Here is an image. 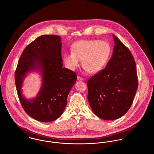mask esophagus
I'll return each mask as SVG.
<instances>
[{"label": "esophagus", "instance_id": "1", "mask_svg": "<svg viewBox=\"0 0 154 154\" xmlns=\"http://www.w3.org/2000/svg\"><path fill=\"white\" fill-rule=\"evenodd\" d=\"M77 79H78V81H83V80H84V78H83L82 77L80 76H78V77H77Z\"/></svg>", "mask_w": 154, "mask_h": 154}]
</instances>
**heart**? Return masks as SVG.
<instances>
[{"label":"heart","instance_id":"b5f03b06","mask_svg":"<svg viewBox=\"0 0 154 154\" xmlns=\"http://www.w3.org/2000/svg\"><path fill=\"white\" fill-rule=\"evenodd\" d=\"M71 52L63 56L67 68L75 70L82 63L84 69L90 73H97L108 63L112 53L111 46L106 41L88 40L78 41L72 45Z\"/></svg>","mask_w":154,"mask_h":154}]
</instances>
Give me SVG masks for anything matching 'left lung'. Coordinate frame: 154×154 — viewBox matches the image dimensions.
<instances>
[{
  "label": "left lung",
  "mask_w": 154,
  "mask_h": 154,
  "mask_svg": "<svg viewBox=\"0 0 154 154\" xmlns=\"http://www.w3.org/2000/svg\"><path fill=\"white\" fill-rule=\"evenodd\" d=\"M114 47L106 67L87 81L88 100L94 113L112 120L129 110L138 86L136 63L132 53L116 36Z\"/></svg>",
  "instance_id": "left-lung-1"
}]
</instances>
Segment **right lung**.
<instances>
[{"mask_svg": "<svg viewBox=\"0 0 154 154\" xmlns=\"http://www.w3.org/2000/svg\"><path fill=\"white\" fill-rule=\"evenodd\" d=\"M60 41L61 37L56 35L38 37L25 47L15 70V85L22 108L40 122H50L62 114L76 81V73L63 67ZM33 69L42 73L43 82L38 97L28 100L22 96L21 88L25 75Z\"/></svg>", "mask_w": 154, "mask_h": 154, "instance_id": "right-lung-1", "label": "right lung"}]
</instances>
